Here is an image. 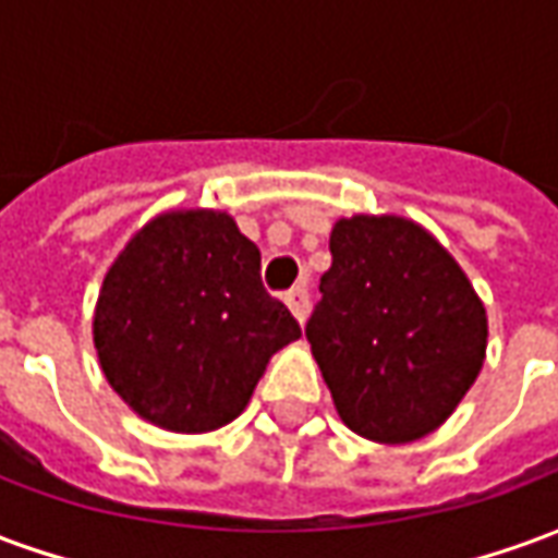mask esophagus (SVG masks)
<instances>
[{
    "label": "esophagus",
    "mask_w": 558,
    "mask_h": 558,
    "mask_svg": "<svg viewBox=\"0 0 558 558\" xmlns=\"http://www.w3.org/2000/svg\"><path fill=\"white\" fill-rule=\"evenodd\" d=\"M286 304L294 313V319L304 326L307 323V313H311V291H307V286H294L291 291H286Z\"/></svg>",
    "instance_id": "1"
}]
</instances>
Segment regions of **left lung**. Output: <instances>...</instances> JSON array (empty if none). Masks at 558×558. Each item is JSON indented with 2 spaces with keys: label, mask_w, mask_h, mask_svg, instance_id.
Listing matches in <instances>:
<instances>
[{
  "label": "left lung",
  "mask_w": 558,
  "mask_h": 558,
  "mask_svg": "<svg viewBox=\"0 0 558 558\" xmlns=\"http://www.w3.org/2000/svg\"><path fill=\"white\" fill-rule=\"evenodd\" d=\"M329 251L307 341L338 416L375 444L432 435L484 366L478 291L425 226L395 214L341 217Z\"/></svg>",
  "instance_id": "left-lung-1"
}]
</instances>
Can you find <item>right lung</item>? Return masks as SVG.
Instances as JSON below:
<instances>
[{
    "mask_svg": "<svg viewBox=\"0 0 558 558\" xmlns=\"http://www.w3.org/2000/svg\"><path fill=\"white\" fill-rule=\"evenodd\" d=\"M301 338L260 282V251L226 210H163L105 272L93 341L108 385L163 432L223 428L269 356Z\"/></svg>",
    "mask_w": 558,
    "mask_h": 558,
    "instance_id": "1",
    "label": "right lung"
}]
</instances>
